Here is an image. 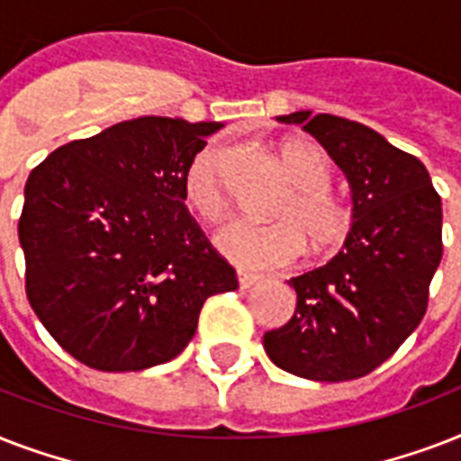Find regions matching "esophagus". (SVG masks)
<instances>
[{
  "mask_svg": "<svg viewBox=\"0 0 461 461\" xmlns=\"http://www.w3.org/2000/svg\"><path fill=\"white\" fill-rule=\"evenodd\" d=\"M237 277H239V287H241V289H249V287H253V285H256V282H258V275L244 273V270H239V273H237Z\"/></svg>",
  "mask_w": 461,
  "mask_h": 461,
  "instance_id": "esophagus-1",
  "label": "esophagus"
}]
</instances>
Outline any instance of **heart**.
Wrapping results in <instances>:
<instances>
[{"mask_svg":"<svg viewBox=\"0 0 461 461\" xmlns=\"http://www.w3.org/2000/svg\"><path fill=\"white\" fill-rule=\"evenodd\" d=\"M285 169L296 194L280 208V222L237 220L217 234V249L244 270H275L294 263L306 249L330 253L344 244L351 231V210L337 198L332 167L321 148L308 140H287L280 146ZM184 201L195 215L210 222L227 212L224 148L208 143L184 169Z\"/></svg>","mask_w":461,"mask_h":461,"instance_id":"1","label":"heart"}]
</instances>
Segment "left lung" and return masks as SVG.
Returning a JSON list of instances; mask_svg holds the SVG:
<instances>
[{
    "instance_id": "obj_1",
    "label": "left lung",
    "mask_w": 461,
    "mask_h": 461,
    "mask_svg": "<svg viewBox=\"0 0 461 461\" xmlns=\"http://www.w3.org/2000/svg\"><path fill=\"white\" fill-rule=\"evenodd\" d=\"M335 159L351 188V231L322 267L289 280L296 311L263 335L275 366L299 378H361L400 349L421 322L443 258V203L421 159L368 126L292 112Z\"/></svg>"
}]
</instances>
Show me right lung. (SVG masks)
Masks as SVG:
<instances>
[{
  "label": "right lung",
  "mask_w": 461,
  "mask_h": 461,
  "mask_svg": "<svg viewBox=\"0 0 461 461\" xmlns=\"http://www.w3.org/2000/svg\"><path fill=\"white\" fill-rule=\"evenodd\" d=\"M220 122L139 117L71 140L25 181V294L47 332L97 371L186 349L205 299L239 287L184 203V169Z\"/></svg>",
  "instance_id": "right-lung-1"
}]
</instances>
